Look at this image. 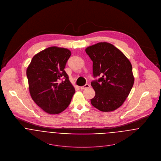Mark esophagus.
I'll return each instance as SVG.
<instances>
[{
	"mask_svg": "<svg viewBox=\"0 0 161 161\" xmlns=\"http://www.w3.org/2000/svg\"><path fill=\"white\" fill-rule=\"evenodd\" d=\"M89 87H90V86H89V84H86V85L84 86H81V87H80V89H81V90H83V89H87V88H89Z\"/></svg>",
	"mask_w": 161,
	"mask_h": 161,
	"instance_id": "obj_1",
	"label": "esophagus"
}]
</instances>
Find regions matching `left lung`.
<instances>
[{"label": "left lung", "instance_id": "left-lung-1", "mask_svg": "<svg viewBox=\"0 0 161 161\" xmlns=\"http://www.w3.org/2000/svg\"><path fill=\"white\" fill-rule=\"evenodd\" d=\"M86 52L93 61V76L102 75L91 82L95 92L91 103L103 112L114 111L123 104L134 84L132 65L119 49L107 42L88 46Z\"/></svg>", "mask_w": 161, "mask_h": 161}]
</instances>
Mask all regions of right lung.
<instances>
[{
	"label": "right lung",
	"mask_w": 161,
	"mask_h": 161,
	"mask_svg": "<svg viewBox=\"0 0 161 161\" xmlns=\"http://www.w3.org/2000/svg\"><path fill=\"white\" fill-rule=\"evenodd\" d=\"M70 55L67 48L51 46L35 54L26 69L31 98L49 114H59L66 110L75 93L64 70ZM63 76L65 80L60 83Z\"/></svg>",
	"instance_id": "1"
}]
</instances>
